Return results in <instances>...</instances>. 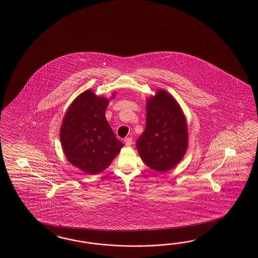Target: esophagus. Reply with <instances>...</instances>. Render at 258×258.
<instances>
[{"mask_svg": "<svg viewBox=\"0 0 258 258\" xmlns=\"http://www.w3.org/2000/svg\"><path fill=\"white\" fill-rule=\"evenodd\" d=\"M133 138L132 137H127V138H125V146H127V147H130V146H132L133 145Z\"/></svg>", "mask_w": 258, "mask_h": 258, "instance_id": "esophagus-1", "label": "esophagus"}]
</instances>
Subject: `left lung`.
<instances>
[{"label":"left lung","mask_w":258,"mask_h":258,"mask_svg":"<svg viewBox=\"0 0 258 258\" xmlns=\"http://www.w3.org/2000/svg\"><path fill=\"white\" fill-rule=\"evenodd\" d=\"M187 125L178 103L159 90L147 103V124L136 142L143 162L156 171L171 169L187 149Z\"/></svg>","instance_id":"8db88e82"}]
</instances>
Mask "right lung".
Returning <instances> with one entry per match:
<instances>
[{"instance_id":"right-lung-1","label":"right lung","mask_w":258,"mask_h":258,"mask_svg":"<svg viewBox=\"0 0 258 258\" xmlns=\"http://www.w3.org/2000/svg\"><path fill=\"white\" fill-rule=\"evenodd\" d=\"M108 104L107 98L85 91L72 103L60 128V142L68 161L88 174L106 169L124 146L105 116Z\"/></svg>"}]
</instances>
